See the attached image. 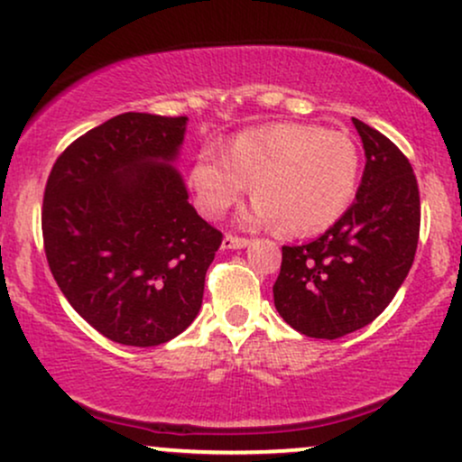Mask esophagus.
<instances>
[{
  "label": "esophagus",
  "mask_w": 462,
  "mask_h": 462,
  "mask_svg": "<svg viewBox=\"0 0 462 462\" xmlns=\"http://www.w3.org/2000/svg\"><path fill=\"white\" fill-rule=\"evenodd\" d=\"M247 245H249V238L235 236V235H226L224 236V249H243Z\"/></svg>",
  "instance_id": "obj_1"
}]
</instances>
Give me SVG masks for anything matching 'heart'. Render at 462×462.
<instances>
[{
    "mask_svg": "<svg viewBox=\"0 0 462 462\" xmlns=\"http://www.w3.org/2000/svg\"><path fill=\"white\" fill-rule=\"evenodd\" d=\"M360 152L346 132L269 124L232 136L219 156L204 147L189 167L199 213L217 219L252 184L249 219L286 235H312L338 221L356 198Z\"/></svg>",
    "mask_w": 462,
    "mask_h": 462,
    "instance_id": "obj_1",
    "label": "heart"
}]
</instances>
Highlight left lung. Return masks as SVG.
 <instances>
[{
    "instance_id": "1",
    "label": "left lung",
    "mask_w": 462,
    "mask_h": 462,
    "mask_svg": "<svg viewBox=\"0 0 462 462\" xmlns=\"http://www.w3.org/2000/svg\"><path fill=\"white\" fill-rule=\"evenodd\" d=\"M365 147L356 201L315 241L282 247L273 304L291 328L338 338L383 312L406 280L419 241V187L408 158L354 119Z\"/></svg>"
}]
</instances>
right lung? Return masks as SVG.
Instances as JSON below:
<instances>
[{
	"label": "right lung",
	"instance_id": "obj_1",
	"mask_svg": "<svg viewBox=\"0 0 462 462\" xmlns=\"http://www.w3.org/2000/svg\"><path fill=\"white\" fill-rule=\"evenodd\" d=\"M187 121L116 115L73 141L47 178L51 275L78 315L121 346H161L187 330L224 238L173 167Z\"/></svg>",
	"mask_w": 462,
	"mask_h": 462
}]
</instances>
